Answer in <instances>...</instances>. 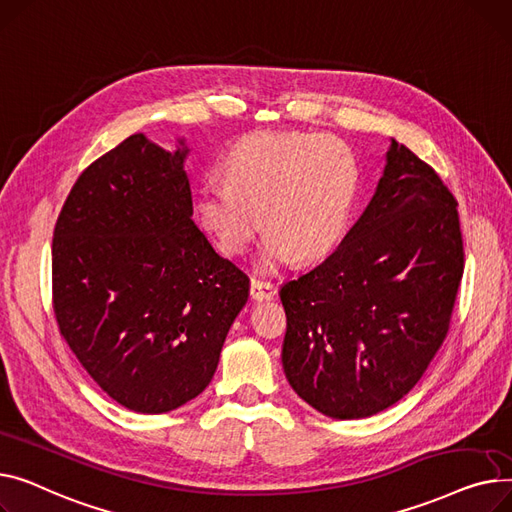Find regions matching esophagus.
I'll use <instances>...</instances> for the list:
<instances>
[{"instance_id": "esophagus-1", "label": "esophagus", "mask_w": 512, "mask_h": 512, "mask_svg": "<svg viewBox=\"0 0 512 512\" xmlns=\"http://www.w3.org/2000/svg\"><path fill=\"white\" fill-rule=\"evenodd\" d=\"M275 293H277L275 285L258 281V279H252V283H250V297L254 299V302H268V299L275 297Z\"/></svg>"}]
</instances>
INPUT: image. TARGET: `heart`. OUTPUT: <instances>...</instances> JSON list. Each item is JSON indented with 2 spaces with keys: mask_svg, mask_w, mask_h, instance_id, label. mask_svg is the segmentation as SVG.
I'll use <instances>...</instances> for the list:
<instances>
[{
  "mask_svg": "<svg viewBox=\"0 0 512 512\" xmlns=\"http://www.w3.org/2000/svg\"><path fill=\"white\" fill-rule=\"evenodd\" d=\"M227 182L208 179L196 194V219L221 252L244 254L264 219L260 258L275 270L293 258L316 262L337 248L359 186L351 148L302 132H254L223 161Z\"/></svg>",
  "mask_w": 512,
  "mask_h": 512,
  "instance_id": "heart-1",
  "label": "heart"
}]
</instances>
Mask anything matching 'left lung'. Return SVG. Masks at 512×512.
<instances>
[{
	"label": "left lung",
	"mask_w": 512,
	"mask_h": 512,
	"mask_svg": "<svg viewBox=\"0 0 512 512\" xmlns=\"http://www.w3.org/2000/svg\"><path fill=\"white\" fill-rule=\"evenodd\" d=\"M457 200L438 173L390 138L384 173L339 248L283 283V370L335 419L403 399L440 349L465 266Z\"/></svg>",
	"instance_id": "left-lung-1"
}]
</instances>
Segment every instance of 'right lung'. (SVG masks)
<instances>
[{"instance_id":"obj_1","label":"right lung","mask_w":512,"mask_h":512,"mask_svg":"<svg viewBox=\"0 0 512 512\" xmlns=\"http://www.w3.org/2000/svg\"><path fill=\"white\" fill-rule=\"evenodd\" d=\"M188 153L184 138L165 150L132 134L82 171L53 231L59 333L136 413L202 393L250 295L248 275L192 221Z\"/></svg>"}]
</instances>
